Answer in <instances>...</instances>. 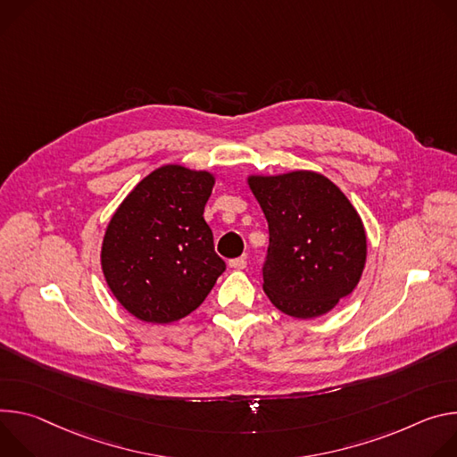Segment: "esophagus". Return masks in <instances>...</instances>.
Wrapping results in <instances>:
<instances>
[{"instance_id": "esophagus-1", "label": "esophagus", "mask_w": 457, "mask_h": 457, "mask_svg": "<svg viewBox=\"0 0 457 457\" xmlns=\"http://www.w3.org/2000/svg\"><path fill=\"white\" fill-rule=\"evenodd\" d=\"M228 267L230 269H245L246 267V258H234V260H230L228 262Z\"/></svg>"}]
</instances>
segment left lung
I'll return each mask as SVG.
<instances>
[{
    "label": "left lung",
    "mask_w": 457,
    "mask_h": 457,
    "mask_svg": "<svg viewBox=\"0 0 457 457\" xmlns=\"http://www.w3.org/2000/svg\"><path fill=\"white\" fill-rule=\"evenodd\" d=\"M248 185L269 223L265 294L287 316L327 314L356 288L365 267L367 236L360 214L318 172L252 176Z\"/></svg>",
    "instance_id": "left-lung-1"
}]
</instances>
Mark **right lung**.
<instances>
[{
  "label": "right lung",
  "mask_w": 457,
  "mask_h": 457,
  "mask_svg": "<svg viewBox=\"0 0 457 457\" xmlns=\"http://www.w3.org/2000/svg\"><path fill=\"white\" fill-rule=\"evenodd\" d=\"M214 176L179 165L150 172L112 216L101 269L121 305L146 323H172L195 311L225 262L203 218Z\"/></svg>",
  "instance_id": "add662e5"
}]
</instances>
